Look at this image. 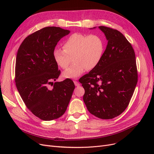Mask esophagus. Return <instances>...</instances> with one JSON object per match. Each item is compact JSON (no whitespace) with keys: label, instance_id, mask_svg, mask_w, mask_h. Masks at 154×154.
Here are the masks:
<instances>
[{"label":"esophagus","instance_id":"esophagus-1","mask_svg":"<svg viewBox=\"0 0 154 154\" xmlns=\"http://www.w3.org/2000/svg\"><path fill=\"white\" fill-rule=\"evenodd\" d=\"M74 84H75V85H76V86H77V87H79V86L80 85V83L78 82L77 81H74Z\"/></svg>","mask_w":154,"mask_h":154}]
</instances>
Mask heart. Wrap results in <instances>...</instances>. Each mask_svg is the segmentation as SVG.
Instances as JSON below:
<instances>
[{
	"label": "heart",
	"instance_id": "b5f03b06",
	"mask_svg": "<svg viewBox=\"0 0 154 154\" xmlns=\"http://www.w3.org/2000/svg\"><path fill=\"white\" fill-rule=\"evenodd\" d=\"M63 48L55 49L53 58L63 69H67L73 59L74 63L63 74L65 78H73L98 66L103 58L105 43L98 35L74 33L64 41Z\"/></svg>",
	"mask_w": 154,
	"mask_h": 154
}]
</instances>
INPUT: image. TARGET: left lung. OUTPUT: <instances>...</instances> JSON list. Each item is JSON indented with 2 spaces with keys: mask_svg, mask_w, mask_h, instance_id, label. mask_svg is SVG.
Instances as JSON below:
<instances>
[{
  "mask_svg": "<svg viewBox=\"0 0 154 154\" xmlns=\"http://www.w3.org/2000/svg\"><path fill=\"white\" fill-rule=\"evenodd\" d=\"M108 40L100 63L80 78L83 101L96 117L110 119L128 106L137 83L136 55L125 36L115 29L99 26Z\"/></svg>",
  "mask_w": 154,
  "mask_h": 154,
  "instance_id": "1",
  "label": "left lung"
}]
</instances>
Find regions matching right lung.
<instances>
[{"mask_svg": "<svg viewBox=\"0 0 154 154\" xmlns=\"http://www.w3.org/2000/svg\"><path fill=\"white\" fill-rule=\"evenodd\" d=\"M69 32L59 27H44L27 36L18 49L15 77L17 90L27 108L42 120L61 117L75 88L71 79L52 82L61 73L53 51Z\"/></svg>", "mask_w": 154, "mask_h": 154, "instance_id": "right-lung-1", "label": "right lung"}]
</instances>
